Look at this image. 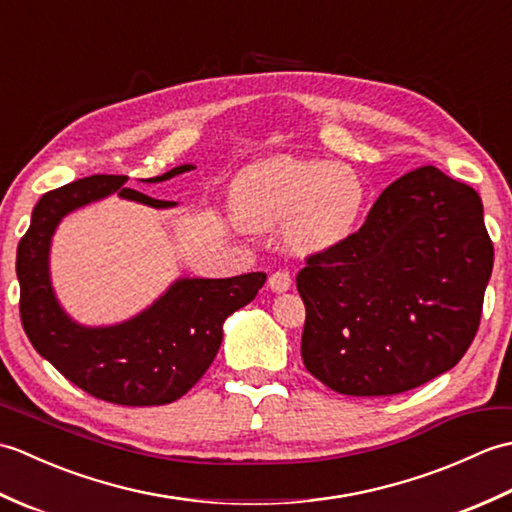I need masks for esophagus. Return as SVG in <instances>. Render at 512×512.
I'll use <instances>...</instances> for the list:
<instances>
[{
  "label": "esophagus",
  "instance_id": "34e87169",
  "mask_svg": "<svg viewBox=\"0 0 512 512\" xmlns=\"http://www.w3.org/2000/svg\"><path fill=\"white\" fill-rule=\"evenodd\" d=\"M290 286H292V277L288 270H277V273L268 277V288L273 292H286L290 290Z\"/></svg>",
  "mask_w": 512,
  "mask_h": 512
}]
</instances>
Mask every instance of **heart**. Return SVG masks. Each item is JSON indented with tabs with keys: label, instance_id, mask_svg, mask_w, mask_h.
<instances>
[{
	"label": "heart",
	"instance_id": "1",
	"mask_svg": "<svg viewBox=\"0 0 512 512\" xmlns=\"http://www.w3.org/2000/svg\"><path fill=\"white\" fill-rule=\"evenodd\" d=\"M365 184L347 165L273 158L248 169L235 189V215L250 228L286 224L299 253H325L350 239L365 209Z\"/></svg>",
	"mask_w": 512,
	"mask_h": 512
}]
</instances>
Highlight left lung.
Instances as JSON below:
<instances>
[{
  "label": "left lung",
  "mask_w": 512,
  "mask_h": 512,
  "mask_svg": "<svg viewBox=\"0 0 512 512\" xmlns=\"http://www.w3.org/2000/svg\"><path fill=\"white\" fill-rule=\"evenodd\" d=\"M491 270L477 191L431 165L405 173L345 244L299 270L303 365L345 396L429 383L473 343Z\"/></svg>",
  "instance_id": "8db88e82"
}]
</instances>
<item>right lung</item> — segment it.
<instances>
[{"label": "right lung", "mask_w": 512, "mask_h": 512, "mask_svg": "<svg viewBox=\"0 0 512 512\" xmlns=\"http://www.w3.org/2000/svg\"><path fill=\"white\" fill-rule=\"evenodd\" d=\"M191 169L180 165L143 182H165ZM125 182L127 176L99 173L48 191L37 202L17 246L21 325L32 347L90 396L127 407L167 405L204 376L222 345V323L255 299L266 273L182 277L134 319L107 328L72 321L54 297L48 268L50 242L63 215L116 191L154 209L176 204L127 189Z\"/></svg>", "instance_id": "add662e5"}]
</instances>
